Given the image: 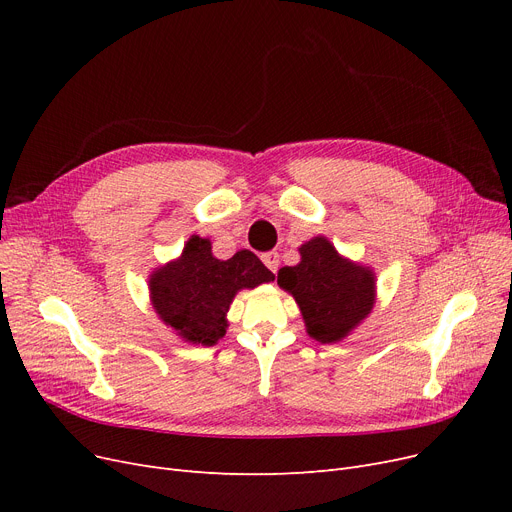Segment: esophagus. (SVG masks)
I'll use <instances>...</instances> for the list:
<instances>
[{
  "mask_svg": "<svg viewBox=\"0 0 512 512\" xmlns=\"http://www.w3.org/2000/svg\"><path fill=\"white\" fill-rule=\"evenodd\" d=\"M261 261L270 267V270L276 274L278 272V265H280V255L276 251H267L261 255Z\"/></svg>",
  "mask_w": 512,
  "mask_h": 512,
  "instance_id": "1",
  "label": "esophagus"
}]
</instances>
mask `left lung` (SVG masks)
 <instances>
[{"label":"left lung","mask_w":512,"mask_h":512,"mask_svg":"<svg viewBox=\"0 0 512 512\" xmlns=\"http://www.w3.org/2000/svg\"><path fill=\"white\" fill-rule=\"evenodd\" d=\"M278 284L299 303L309 336L324 344L361 324L375 301L373 274L342 259L324 236L305 242L301 263L282 267Z\"/></svg>","instance_id":"obj_1"}]
</instances>
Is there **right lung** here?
<instances>
[{"instance_id":"obj_1","label":"right lung","mask_w":512,"mask_h":512,"mask_svg":"<svg viewBox=\"0 0 512 512\" xmlns=\"http://www.w3.org/2000/svg\"><path fill=\"white\" fill-rule=\"evenodd\" d=\"M276 276L247 249L222 261L211 255V242L193 236L180 259L157 270L149 280L157 315L186 342L213 346L226 334V311L240 288H255Z\"/></svg>"}]
</instances>
